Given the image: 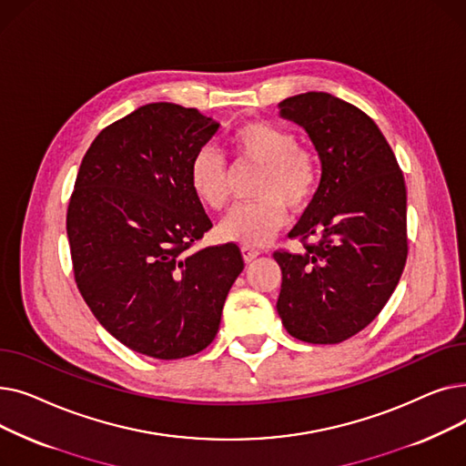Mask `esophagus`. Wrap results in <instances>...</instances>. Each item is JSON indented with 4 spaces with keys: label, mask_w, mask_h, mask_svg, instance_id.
<instances>
[{
    "label": "esophagus",
    "mask_w": 466,
    "mask_h": 466,
    "mask_svg": "<svg viewBox=\"0 0 466 466\" xmlns=\"http://www.w3.org/2000/svg\"><path fill=\"white\" fill-rule=\"evenodd\" d=\"M258 255H260V251H258V249H255V248H248V246H241V257H243V260H246V262L255 260Z\"/></svg>",
    "instance_id": "obj_1"
}]
</instances>
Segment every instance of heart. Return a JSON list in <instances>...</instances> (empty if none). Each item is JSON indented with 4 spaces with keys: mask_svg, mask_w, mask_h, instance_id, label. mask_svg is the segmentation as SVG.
<instances>
[{
    "mask_svg": "<svg viewBox=\"0 0 466 466\" xmlns=\"http://www.w3.org/2000/svg\"><path fill=\"white\" fill-rule=\"evenodd\" d=\"M228 149L238 162L257 164L262 171L255 185L258 200L232 209L220 223L218 236L225 241L258 248L285 225L287 206L304 209L311 202L321 179L319 162L299 145L295 134L264 120L238 127L228 137ZM188 181L204 206L215 211L228 206V169L225 158L211 147L194 153Z\"/></svg>",
    "mask_w": 466,
    "mask_h": 466,
    "instance_id": "1",
    "label": "heart"
}]
</instances>
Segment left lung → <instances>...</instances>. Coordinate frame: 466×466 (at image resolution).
<instances>
[{"instance_id":"left-lung-1","label":"left lung","mask_w":466,"mask_h":466,"mask_svg":"<svg viewBox=\"0 0 466 466\" xmlns=\"http://www.w3.org/2000/svg\"><path fill=\"white\" fill-rule=\"evenodd\" d=\"M279 116L302 127L321 160V181L290 238H319L302 255L274 253L278 313L290 336L339 344L370 325L402 276L406 185L376 122L327 92L290 96Z\"/></svg>"}]
</instances>
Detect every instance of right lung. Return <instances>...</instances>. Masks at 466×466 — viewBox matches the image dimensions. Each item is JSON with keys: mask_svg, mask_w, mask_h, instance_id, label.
I'll list each match as a JSON object with an SVG mask.
<instances>
[{"mask_svg": "<svg viewBox=\"0 0 466 466\" xmlns=\"http://www.w3.org/2000/svg\"><path fill=\"white\" fill-rule=\"evenodd\" d=\"M218 122L177 104H147L88 147L67 208L73 272L100 325L160 360L206 350L243 270L234 243L190 251L211 228L188 181Z\"/></svg>", "mask_w": 466, "mask_h": 466, "instance_id": "obj_1", "label": "right lung"}]
</instances>
